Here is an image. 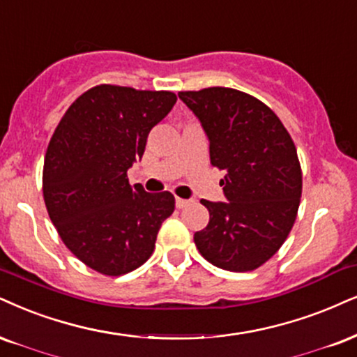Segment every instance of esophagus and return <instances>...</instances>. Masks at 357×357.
Here are the masks:
<instances>
[{
    "label": "esophagus",
    "mask_w": 357,
    "mask_h": 357,
    "mask_svg": "<svg viewBox=\"0 0 357 357\" xmlns=\"http://www.w3.org/2000/svg\"><path fill=\"white\" fill-rule=\"evenodd\" d=\"M188 204H192V200L188 199H175V205H177V208H183V206H187Z\"/></svg>",
    "instance_id": "esophagus-1"
}]
</instances>
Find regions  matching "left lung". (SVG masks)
Returning a JSON list of instances; mask_svg holds the SVG:
<instances>
[{
  "label": "left lung",
  "mask_w": 357,
  "mask_h": 357,
  "mask_svg": "<svg viewBox=\"0 0 357 357\" xmlns=\"http://www.w3.org/2000/svg\"><path fill=\"white\" fill-rule=\"evenodd\" d=\"M210 142V162L225 170L227 202L202 200L210 222L193 235L206 261L228 271L261 266L288 238L301 199L296 147L276 114L230 87L178 92Z\"/></svg>",
  "instance_id": "left-lung-1"
}]
</instances>
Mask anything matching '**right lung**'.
Wrapping results in <instances>:
<instances>
[{
	"mask_svg": "<svg viewBox=\"0 0 357 357\" xmlns=\"http://www.w3.org/2000/svg\"><path fill=\"white\" fill-rule=\"evenodd\" d=\"M175 102L169 91L96 86L74 100L47 145L43 193L51 222L64 245L102 275L144 265L174 213L170 192L132 187L127 170Z\"/></svg>",
	"mask_w": 357,
	"mask_h": 357,
	"instance_id": "right-lung-1",
	"label": "right lung"
}]
</instances>
